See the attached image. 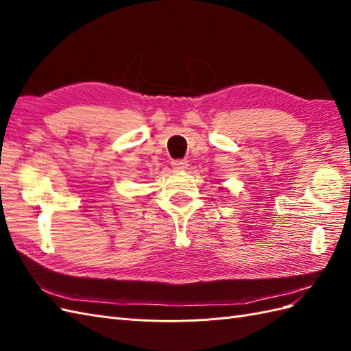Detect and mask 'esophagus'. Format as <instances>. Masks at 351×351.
I'll return each mask as SVG.
<instances>
[{"label":"esophagus","mask_w":351,"mask_h":351,"mask_svg":"<svg viewBox=\"0 0 351 351\" xmlns=\"http://www.w3.org/2000/svg\"><path fill=\"white\" fill-rule=\"evenodd\" d=\"M171 165L174 169H186L189 164H187V159H174Z\"/></svg>","instance_id":"obj_1"}]
</instances>
